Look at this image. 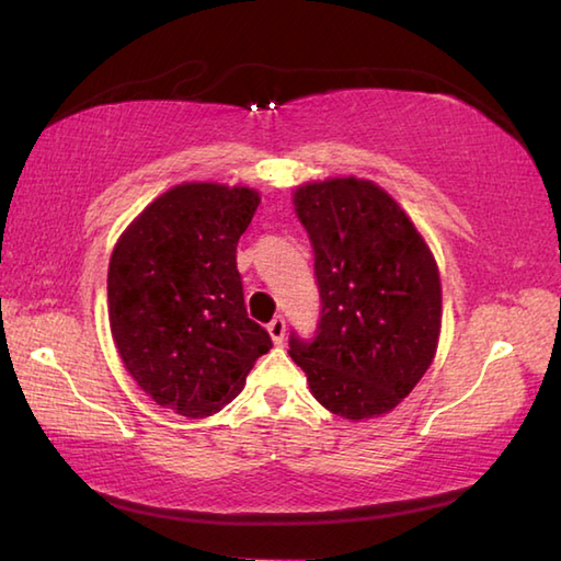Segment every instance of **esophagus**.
Instances as JSON below:
<instances>
[{"label":"esophagus","instance_id":"1","mask_svg":"<svg viewBox=\"0 0 561 561\" xmlns=\"http://www.w3.org/2000/svg\"><path fill=\"white\" fill-rule=\"evenodd\" d=\"M267 333H270L274 345H282L284 343V333H287V321H284L282 316H274L272 321L267 323Z\"/></svg>","mask_w":561,"mask_h":561}]
</instances>
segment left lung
Returning <instances> with one entry per match:
<instances>
[{"label":"left lung","mask_w":561,"mask_h":561,"mask_svg":"<svg viewBox=\"0 0 561 561\" xmlns=\"http://www.w3.org/2000/svg\"><path fill=\"white\" fill-rule=\"evenodd\" d=\"M321 313L289 355L316 401L347 421L389 413L431 367L443 321L440 274L403 208L377 184L337 178L299 186Z\"/></svg>","instance_id":"obj_1"}]
</instances>
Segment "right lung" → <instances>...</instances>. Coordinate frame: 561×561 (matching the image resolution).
Instances as JSON below:
<instances>
[{"label": "right lung", "instance_id": "obj_1", "mask_svg": "<svg viewBox=\"0 0 561 561\" xmlns=\"http://www.w3.org/2000/svg\"><path fill=\"white\" fill-rule=\"evenodd\" d=\"M248 186L180 184L158 196L108 262V323L130 377L186 419L221 411L272 347L248 318L236 248L257 211Z\"/></svg>", "mask_w": 561, "mask_h": 561}]
</instances>
